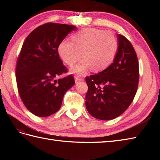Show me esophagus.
I'll return each instance as SVG.
<instances>
[{"mask_svg": "<svg viewBox=\"0 0 160 160\" xmlns=\"http://www.w3.org/2000/svg\"><path fill=\"white\" fill-rule=\"evenodd\" d=\"M75 78V81H76V82H80V81H82V78H81L78 76H76L74 77Z\"/></svg>", "mask_w": 160, "mask_h": 160, "instance_id": "esophagus-1", "label": "esophagus"}]
</instances>
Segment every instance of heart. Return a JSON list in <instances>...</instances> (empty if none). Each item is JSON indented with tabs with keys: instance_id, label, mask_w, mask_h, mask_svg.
<instances>
[{
	"instance_id": "heart-1",
	"label": "heart",
	"mask_w": 160,
	"mask_h": 160,
	"mask_svg": "<svg viewBox=\"0 0 160 160\" xmlns=\"http://www.w3.org/2000/svg\"><path fill=\"white\" fill-rule=\"evenodd\" d=\"M71 41L62 40L58 46L60 58L72 66L71 73L83 74L91 67L93 71H102L113 62L118 50V42L111 33L96 28H84L71 36Z\"/></svg>"
}]
</instances>
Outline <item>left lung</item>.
I'll use <instances>...</instances> for the list:
<instances>
[{
  "label": "left lung",
  "mask_w": 160,
  "mask_h": 160,
  "mask_svg": "<svg viewBox=\"0 0 160 160\" xmlns=\"http://www.w3.org/2000/svg\"><path fill=\"white\" fill-rule=\"evenodd\" d=\"M118 50L109 67L86 78V108L93 117L110 120L120 116L134 99L139 82V64L133 47L117 34Z\"/></svg>",
  "instance_id": "left-lung-1"
}]
</instances>
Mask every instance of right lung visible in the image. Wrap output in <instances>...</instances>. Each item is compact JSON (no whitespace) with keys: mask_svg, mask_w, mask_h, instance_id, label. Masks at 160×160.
I'll list each match as a JSON object with an SVG mask.
<instances>
[{"mask_svg":"<svg viewBox=\"0 0 160 160\" xmlns=\"http://www.w3.org/2000/svg\"><path fill=\"white\" fill-rule=\"evenodd\" d=\"M76 30L73 25L46 23L30 33L23 43L17 60L16 82L23 104L36 116L56 113L64 93L74 85L71 75L56 78L67 71L59 57L58 46Z\"/></svg>","mask_w":160,"mask_h":160,"instance_id":"add662e5","label":"right lung"}]
</instances>
